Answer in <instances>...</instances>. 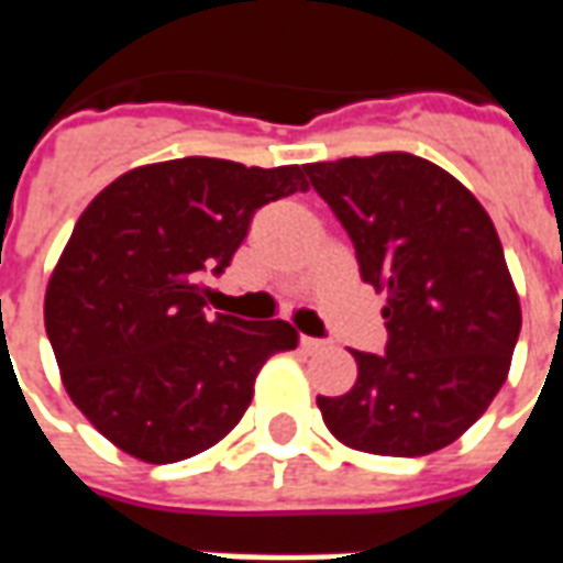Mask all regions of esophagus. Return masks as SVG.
Returning a JSON list of instances; mask_svg holds the SVG:
<instances>
[{
	"mask_svg": "<svg viewBox=\"0 0 563 563\" xmlns=\"http://www.w3.org/2000/svg\"><path fill=\"white\" fill-rule=\"evenodd\" d=\"M329 343L325 341H319V338H301V350L305 353H319V350H325Z\"/></svg>",
	"mask_w": 563,
	"mask_h": 563,
	"instance_id": "1",
	"label": "esophagus"
}]
</instances>
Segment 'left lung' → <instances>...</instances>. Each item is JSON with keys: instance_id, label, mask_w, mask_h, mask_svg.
<instances>
[{"instance_id": "obj_1", "label": "left lung", "mask_w": 563, "mask_h": 563, "mask_svg": "<svg viewBox=\"0 0 563 563\" xmlns=\"http://www.w3.org/2000/svg\"><path fill=\"white\" fill-rule=\"evenodd\" d=\"M350 234L362 280L386 292V355L353 353L358 379L317 398L341 443L416 459L459 440L495 401L521 307L495 222L464 184L413 153L305 165Z\"/></svg>"}]
</instances>
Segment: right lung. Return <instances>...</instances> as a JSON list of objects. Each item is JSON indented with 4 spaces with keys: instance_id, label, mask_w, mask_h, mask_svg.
<instances>
[{
    "instance_id": "1",
    "label": "right lung",
    "mask_w": 563,
    "mask_h": 563,
    "mask_svg": "<svg viewBox=\"0 0 563 563\" xmlns=\"http://www.w3.org/2000/svg\"><path fill=\"white\" fill-rule=\"evenodd\" d=\"M305 168L186 156L132 168L80 213L44 295L63 386L92 428L150 464L192 459L241 422L283 319L246 322L205 301L268 201L305 192Z\"/></svg>"
}]
</instances>
